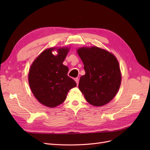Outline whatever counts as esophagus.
<instances>
[{"label":"esophagus","mask_w":150,"mask_h":150,"mask_svg":"<svg viewBox=\"0 0 150 150\" xmlns=\"http://www.w3.org/2000/svg\"><path fill=\"white\" fill-rule=\"evenodd\" d=\"M74 81H76V83L77 85L78 86V84H79V79H78V78H75V79H74Z\"/></svg>","instance_id":"34e87169"}]
</instances>
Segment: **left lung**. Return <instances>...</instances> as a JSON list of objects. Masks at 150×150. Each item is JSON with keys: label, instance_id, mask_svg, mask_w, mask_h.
Here are the masks:
<instances>
[{"label": "left lung", "instance_id": "left-lung-1", "mask_svg": "<svg viewBox=\"0 0 150 150\" xmlns=\"http://www.w3.org/2000/svg\"><path fill=\"white\" fill-rule=\"evenodd\" d=\"M86 74L80 78L79 89L90 104L102 106L115 98L120 89L121 73L114 54L96 46L77 50Z\"/></svg>", "mask_w": 150, "mask_h": 150}]
</instances>
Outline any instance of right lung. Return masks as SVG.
Returning <instances> with one entry per match:
<instances>
[{
    "label": "right lung",
    "instance_id": "1",
    "mask_svg": "<svg viewBox=\"0 0 150 150\" xmlns=\"http://www.w3.org/2000/svg\"><path fill=\"white\" fill-rule=\"evenodd\" d=\"M55 49L58 51L56 56L52 54ZM69 51V47L47 49L30 66L28 76L30 89L37 100L47 107L62 104L69 91L77 86L67 76L68 67L62 64Z\"/></svg>",
    "mask_w": 150,
    "mask_h": 150
}]
</instances>
